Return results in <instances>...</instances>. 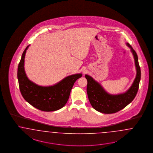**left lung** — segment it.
Instances as JSON below:
<instances>
[{
    "mask_svg": "<svg viewBox=\"0 0 153 153\" xmlns=\"http://www.w3.org/2000/svg\"><path fill=\"white\" fill-rule=\"evenodd\" d=\"M126 45L131 49L134 56L137 71L134 81L128 91L122 94H110L92 77L85 74V78L88 81L86 91L89 102L92 107L99 112L111 114L122 110L134 100L138 91L141 79V69L138 63V56L128 43H126Z\"/></svg>",
    "mask_w": 153,
    "mask_h": 153,
    "instance_id": "left-lung-1",
    "label": "left lung"
}]
</instances>
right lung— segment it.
Segmentation results:
<instances>
[{"mask_svg":"<svg viewBox=\"0 0 153 153\" xmlns=\"http://www.w3.org/2000/svg\"><path fill=\"white\" fill-rule=\"evenodd\" d=\"M28 45L25 49L18 68L19 89L25 100L37 109L52 111L62 108L67 102L74 83L82 77V74L67 76L54 85L39 86L32 82L25 72V55Z\"/></svg>","mask_w":153,"mask_h":153,"instance_id":"1","label":"right lung"}]
</instances>
